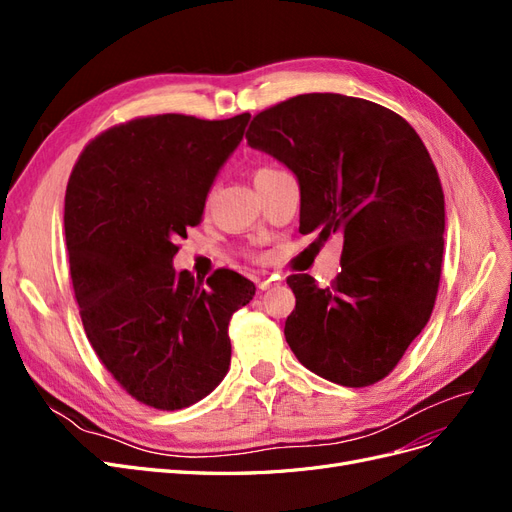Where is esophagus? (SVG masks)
<instances>
[{"mask_svg":"<svg viewBox=\"0 0 512 512\" xmlns=\"http://www.w3.org/2000/svg\"><path fill=\"white\" fill-rule=\"evenodd\" d=\"M273 286H275L273 280H260V282H258V288H260V290H269V288H273Z\"/></svg>","mask_w":512,"mask_h":512,"instance_id":"obj_1","label":"esophagus"}]
</instances>
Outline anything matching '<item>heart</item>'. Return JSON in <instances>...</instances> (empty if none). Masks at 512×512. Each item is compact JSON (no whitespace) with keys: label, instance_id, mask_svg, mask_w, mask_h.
Returning a JSON list of instances; mask_svg holds the SVG:
<instances>
[{"label":"heart","instance_id":"b5f03b06","mask_svg":"<svg viewBox=\"0 0 512 512\" xmlns=\"http://www.w3.org/2000/svg\"><path fill=\"white\" fill-rule=\"evenodd\" d=\"M267 170H273V166H262V168H258L256 175H258V173H267ZM256 175H254V177H256Z\"/></svg>","mask_w":512,"mask_h":512}]
</instances>
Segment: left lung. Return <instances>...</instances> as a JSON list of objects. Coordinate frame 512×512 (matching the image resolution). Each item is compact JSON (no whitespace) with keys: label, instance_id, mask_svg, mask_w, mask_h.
<instances>
[{"label":"left lung","instance_id":"left-lung-1","mask_svg":"<svg viewBox=\"0 0 512 512\" xmlns=\"http://www.w3.org/2000/svg\"><path fill=\"white\" fill-rule=\"evenodd\" d=\"M247 145L290 168L301 190L299 230L344 237L342 273L320 288L288 277L284 335L324 380L369 386L425 329L444 252V192L410 123L376 102L303 94L258 113Z\"/></svg>","mask_w":512,"mask_h":512}]
</instances>
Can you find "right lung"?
<instances>
[{
  "instance_id": "1",
  "label": "right lung",
  "mask_w": 512,
  "mask_h": 512,
  "mask_svg": "<svg viewBox=\"0 0 512 512\" xmlns=\"http://www.w3.org/2000/svg\"><path fill=\"white\" fill-rule=\"evenodd\" d=\"M250 113L222 121L138 117L91 141L68 181L64 228L89 344L136 401L181 410L230 365L228 322L256 286L218 269L203 286L175 271L177 239L200 224Z\"/></svg>"
}]
</instances>
